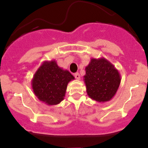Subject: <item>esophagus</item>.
I'll return each instance as SVG.
<instances>
[{"label": "esophagus", "instance_id": "34e87169", "mask_svg": "<svg viewBox=\"0 0 148 148\" xmlns=\"http://www.w3.org/2000/svg\"><path fill=\"white\" fill-rule=\"evenodd\" d=\"M74 77H75V79H77V80H80L81 79L80 74H79V73H76V74H74Z\"/></svg>", "mask_w": 148, "mask_h": 148}]
</instances>
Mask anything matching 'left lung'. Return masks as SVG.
<instances>
[{
    "instance_id": "left-lung-1",
    "label": "left lung",
    "mask_w": 148,
    "mask_h": 148,
    "mask_svg": "<svg viewBox=\"0 0 148 148\" xmlns=\"http://www.w3.org/2000/svg\"><path fill=\"white\" fill-rule=\"evenodd\" d=\"M85 70L84 81L89 98L99 103L111 100L121 82V76L114 65L103 57L91 58Z\"/></svg>"
}]
</instances>
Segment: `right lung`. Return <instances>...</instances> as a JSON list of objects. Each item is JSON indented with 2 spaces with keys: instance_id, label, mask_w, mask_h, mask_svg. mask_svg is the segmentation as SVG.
<instances>
[{
  "instance_id": "add662e5",
  "label": "right lung",
  "mask_w": 148,
  "mask_h": 148,
  "mask_svg": "<svg viewBox=\"0 0 148 148\" xmlns=\"http://www.w3.org/2000/svg\"><path fill=\"white\" fill-rule=\"evenodd\" d=\"M74 79L72 74L60 67L55 60L44 61L34 75L32 87L40 101L56 105L64 100L68 84Z\"/></svg>"
}]
</instances>
